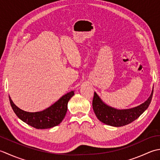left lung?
<instances>
[{"label": "left lung", "mask_w": 160, "mask_h": 160, "mask_svg": "<svg viewBox=\"0 0 160 160\" xmlns=\"http://www.w3.org/2000/svg\"><path fill=\"white\" fill-rule=\"evenodd\" d=\"M152 94L153 88L151 95L144 103L132 108L118 110L103 103L98 94L94 92L92 100L93 110L97 119L105 124L115 127L126 126L135 121L148 108L151 102Z\"/></svg>", "instance_id": "obj_1"}]
</instances>
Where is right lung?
<instances>
[{"label": "right lung", "mask_w": 160, "mask_h": 160, "mask_svg": "<svg viewBox=\"0 0 160 160\" xmlns=\"http://www.w3.org/2000/svg\"><path fill=\"white\" fill-rule=\"evenodd\" d=\"M74 94V90L62 96L57 102L40 112H30L19 108L9 96L13 110L19 119L35 128L47 129L59 124L64 119L68 110V103Z\"/></svg>", "instance_id": "obj_1"}]
</instances>
